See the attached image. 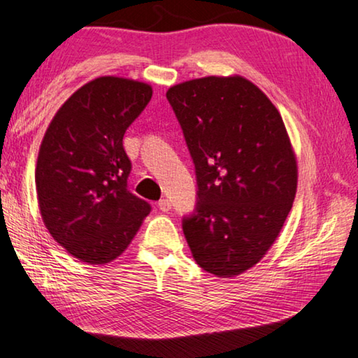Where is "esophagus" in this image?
Returning <instances> with one entry per match:
<instances>
[{
	"mask_svg": "<svg viewBox=\"0 0 358 358\" xmlns=\"http://www.w3.org/2000/svg\"><path fill=\"white\" fill-rule=\"evenodd\" d=\"M158 209H160L162 213H168V210L171 209V203H169L166 198H163V200L158 201Z\"/></svg>",
	"mask_w": 358,
	"mask_h": 358,
	"instance_id": "34e87169",
	"label": "esophagus"
}]
</instances>
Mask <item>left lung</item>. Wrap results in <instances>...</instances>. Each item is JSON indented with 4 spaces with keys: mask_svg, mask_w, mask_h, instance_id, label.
<instances>
[{
    "mask_svg": "<svg viewBox=\"0 0 358 358\" xmlns=\"http://www.w3.org/2000/svg\"><path fill=\"white\" fill-rule=\"evenodd\" d=\"M196 169V213L184 219L192 255L217 278L255 266L295 200L296 155L276 106L243 76H208L169 87Z\"/></svg>",
    "mask_w": 358,
    "mask_h": 358,
    "instance_id": "obj_1",
    "label": "left lung"
}]
</instances>
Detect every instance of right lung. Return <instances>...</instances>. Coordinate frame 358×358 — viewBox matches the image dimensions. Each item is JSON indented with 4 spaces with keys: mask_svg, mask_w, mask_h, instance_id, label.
<instances>
[{
    "mask_svg": "<svg viewBox=\"0 0 358 358\" xmlns=\"http://www.w3.org/2000/svg\"><path fill=\"white\" fill-rule=\"evenodd\" d=\"M150 98L145 82L101 76L62 104L41 143V217L68 254L89 265L122 255L150 213L127 189L131 163L122 143Z\"/></svg>",
    "mask_w": 358,
    "mask_h": 358,
    "instance_id": "add662e5",
    "label": "right lung"
}]
</instances>
